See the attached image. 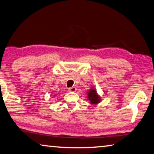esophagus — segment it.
Returning a JSON list of instances; mask_svg holds the SVG:
<instances>
[{
	"mask_svg": "<svg viewBox=\"0 0 154 154\" xmlns=\"http://www.w3.org/2000/svg\"><path fill=\"white\" fill-rule=\"evenodd\" d=\"M69 92H76V90H77V88L76 87H75V86H73V87H71V88H69Z\"/></svg>",
	"mask_w": 154,
	"mask_h": 154,
	"instance_id": "1",
	"label": "esophagus"
}]
</instances>
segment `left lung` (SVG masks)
<instances>
[{"label":"left lung","mask_w":154,"mask_h":154,"mask_svg":"<svg viewBox=\"0 0 154 154\" xmlns=\"http://www.w3.org/2000/svg\"><path fill=\"white\" fill-rule=\"evenodd\" d=\"M88 99L92 105H96L101 101L100 96H99L94 88H91L88 92Z\"/></svg>","instance_id":"8db88e82"}]
</instances>
